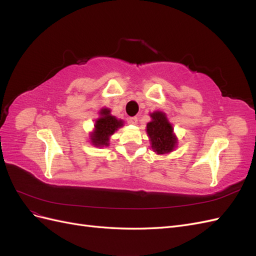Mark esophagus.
<instances>
[{
    "instance_id": "obj_1",
    "label": "esophagus",
    "mask_w": 256,
    "mask_h": 256,
    "mask_svg": "<svg viewBox=\"0 0 256 256\" xmlns=\"http://www.w3.org/2000/svg\"><path fill=\"white\" fill-rule=\"evenodd\" d=\"M128 122L131 124V125H136V124H138V118H136V116H134V118H130L128 120Z\"/></svg>"
}]
</instances>
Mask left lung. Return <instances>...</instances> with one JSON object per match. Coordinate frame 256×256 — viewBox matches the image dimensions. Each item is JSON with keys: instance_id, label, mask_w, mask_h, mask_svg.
Returning <instances> with one entry per match:
<instances>
[{"instance_id": "left-lung-1", "label": "left lung", "mask_w": 256, "mask_h": 256, "mask_svg": "<svg viewBox=\"0 0 256 256\" xmlns=\"http://www.w3.org/2000/svg\"><path fill=\"white\" fill-rule=\"evenodd\" d=\"M152 122L146 125V132L150 136L152 148L158 154L171 152L177 145V138L166 113L156 111L150 113Z\"/></svg>"}]
</instances>
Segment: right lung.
I'll return each instance as SVG.
<instances>
[{
	"instance_id": "add662e5",
	"label": "right lung",
	"mask_w": 256,
	"mask_h": 256,
	"mask_svg": "<svg viewBox=\"0 0 256 256\" xmlns=\"http://www.w3.org/2000/svg\"><path fill=\"white\" fill-rule=\"evenodd\" d=\"M124 126L122 120L110 114V110L104 108L100 111V118L95 122V130L90 134V142L96 147L109 146L110 136L116 130Z\"/></svg>"
}]
</instances>
